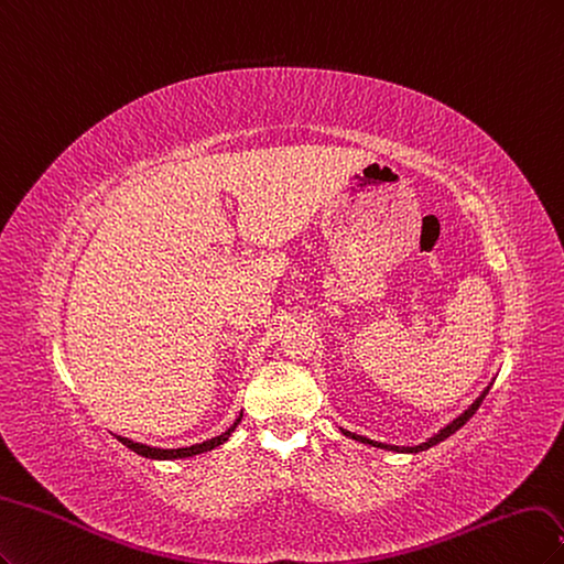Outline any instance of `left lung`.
<instances>
[{"label": "left lung", "mask_w": 564, "mask_h": 564, "mask_svg": "<svg viewBox=\"0 0 564 564\" xmlns=\"http://www.w3.org/2000/svg\"><path fill=\"white\" fill-rule=\"evenodd\" d=\"M489 387H492V381H489V384L480 391V395L476 398L474 403H470L462 414H457L454 416V420L449 422V424H445L438 433H433L431 438H426L424 443H420V445H389V443H379V441H370V438H366V435H358V433H351V431H347V429H339L344 435H347V438H351V441H356V443H362V445H370V447H379V449H387V452H398V454H416V452H424V449H429V447H433V445H438L441 441H445V438H449L452 433H457L470 416L476 414V410L480 408V403L485 401V395H487V391H489Z\"/></svg>", "instance_id": "1"}]
</instances>
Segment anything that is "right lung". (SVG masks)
I'll return each instance as SVG.
<instances>
[{
	"label": "right lung",
	"mask_w": 564,
	"mask_h": 564,
	"mask_svg": "<svg viewBox=\"0 0 564 564\" xmlns=\"http://www.w3.org/2000/svg\"><path fill=\"white\" fill-rule=\"evenodd\" d=\"M241 416L243 412L236 416V422L220 435H215V438L210 441H204V443H196V445H189V447H177V449H166V447H152V445H144V443H135L131 438H123V435H117L119 443L126 445L129 449H133L135 454H140V457L144 459H156V462H173V459H187V457H196V454H204V452H210L215 447H220L223 443L229 441V435L236 431V426L241 424Z\"/></svg>",
	"instance_id": "obj_1"
}]
</instances>
